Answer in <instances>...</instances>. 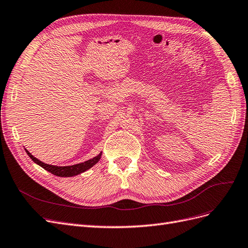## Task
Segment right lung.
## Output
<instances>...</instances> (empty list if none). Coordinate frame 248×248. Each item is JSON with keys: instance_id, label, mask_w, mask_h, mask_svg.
<instances>
[{"instance_id": "right-lung-1", "label": "right lung", "mask_w": 248, "mask_h": 248, "mask_svg": "<svg viewBox=\"0 0 248 248\" xmlns=\"http://www.w3.org/2000/svg\"><path fill=\"white\" fill-rule=\"evenodd\" d=\"M26 152L28 153V155L30 156V158H31L35 163L38 164L41 168H43L44 170H46L47 171L51 172V174H54L56 176L59 177H72V176H77L82 171H86L87 170L91 169L94 164H96L97 162L99 161L100 157H101V152L95 156L94 158L92 159H89L85 162H81V163H78V164H74V166H69V167H57V166H50V164H46L42 161H40L39 159L35 158V157L30 153L28 150H26Z\"/></svg>"}]
</instances>
